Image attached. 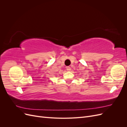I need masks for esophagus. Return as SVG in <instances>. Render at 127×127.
I'll return each mask as SVG.
<instances>
[{
	"instance_id": "esophagus-1",
	"label": "esophagus",
	"mask_w": 127,
	"mask_h": 127,
	"mask_svg": "<svg viewBox=\"0 0 127 127\" xmlns=\"http://www.w3.org/2000/svg\"><path fill=\"white\" fill-rule=\"evenodd\" d=\"M66 69H67V71H70L71 70V68L70 67L67 66V67H66Z\"/></svg>"
}]
</instances>
